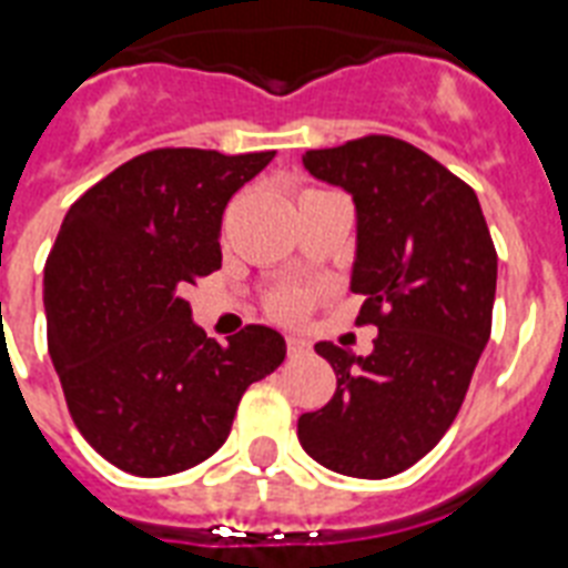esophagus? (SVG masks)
I'll return each mask as SVG.
<instances>
[{"instance_id": "1", "label": "esophagus", "mask_w": 568, "mask_h": 568, "mask_svg": "<svg viewBox=\"0 0 568 568\" xmlns=\"http://www.w3.org/2000/svg\"><path fill=\"white\" fill-rule=\"evenodd\" d=\"M285 347H288V356H303V354H310V342H306V338L288 336V338H285Z\"/></svg>"}]
</instances>
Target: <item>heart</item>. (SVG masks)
Returning <instances> with one entry per match:
<instances>
[{
  "mask_svg": "<svg viewBox=\"0 0 568 568\" xmlns=\"http://www.w3.org/2000/svg\"><path fill=\"white\" fill-rule=\"evenodd\" d=\"M318 301V292L315 288H306V285H283V288H274V292L265 297V312L267 318L280 321V324H297L310 315V310Z\"/></svg>",
  "mask_w": 568,
  "mask_h": 568,
  "instance_id": "heart-1",
  "label": "heart"
}]
</instances>
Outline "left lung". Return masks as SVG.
<instances>
[{"label":"left lung","mask_w":568,"mask_h":568,"mask_svg":"<svg viewBox=\"0 0 568 568\" xmlns=\"http://www.w3.org/2000/svg\"><path fill=\"white\" fill-rule=\"evenodd\" d=\"M303 164L354 196L356 324L379 333L368 356L315 345L336 395L301 415L297 439L324 468L383 480L415 466L457 418L493 333L498 253L475 191L400 138L310 150Z\"/></svg>","instance_id":"obj_1"}]
</instances>
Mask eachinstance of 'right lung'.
<instances>
[{
	"instance_id": "add662e5",
	"label": "right lung",
	"mask_w": 568,
	"mask_h": 568,
	"mask_svg": "<svg viewBox=\"0 0 568 568\" xmlns=\"http://www.w3.org/2000/svg\"><path fill=\"white\" fill-rule=\"evenodd\" d=\"M267 153L150 150L67 212L43 267L47 345L88 445L138 477L221 448L250 383L285 359L283 336L247 327L221 347L182 297L221 267V217Z\"/></svg>"
}]
</instances>
